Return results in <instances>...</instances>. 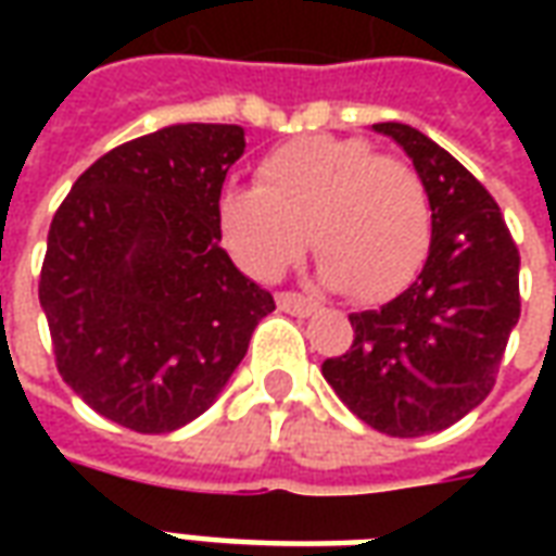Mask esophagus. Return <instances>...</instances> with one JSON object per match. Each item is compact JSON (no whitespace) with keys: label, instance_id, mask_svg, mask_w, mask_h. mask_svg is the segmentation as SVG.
<instances>
[{"label":"esophagus","instance_id":"1","mask_svg":"<svg viewBox=\"0 0 556 556\" xmlns=\"http://www.w3.org/2000/svg\"><path fill=\"white\" fill-rule=\"evenodd\" d=\"M277 306L289 315H313L318 309V303L313 298H303L298 291H279Z\"/></svg>","mask_w":556,"mask_h":556}]
</instances>
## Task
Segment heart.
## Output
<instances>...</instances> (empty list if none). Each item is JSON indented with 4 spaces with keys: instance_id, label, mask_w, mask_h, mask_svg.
Segmentation results:
<instances>
[{
    "instance_id": "heart-1",
    "label": "heart",
    "mask_w": 556,
    "mask_h": 556,
    "mask_svg": "<svg viewBox=\"0 0 556 556\" xmlns=\"http://www.w3.org/2000/svg\"><path fill=\"white\" fill-rule=\"evenodd\" d=\"M258 187H226L217 223L231 258L274 279L303 253L321 277L361 301H387L417 277L431 250V202L419 172L357 137H303L274 148Z\"/></svg>"
}]
</instances>
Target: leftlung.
I'll list each match as a JSON object with an SVG mask.
<instances>
[{
	"label": "left lung",
	"mask_w": 556,
	"mask_h": 556,
	"mask_svg": "<svg viewBox=\"0 0 556 556\" xmlns=\"http://www.w3.org/2000/svg\"><path fill=\"white\" fill-rule=\"evenodd\" d=\"M372 127L405 148L426 184L431 250L410 289L349 315L354 339L321 375L366 426L419 438L491 393L521 315V258L494 195L450 151L410 125Z\"/></svg>",
	"instance_id": "left-lung-1"
}]
</instances>
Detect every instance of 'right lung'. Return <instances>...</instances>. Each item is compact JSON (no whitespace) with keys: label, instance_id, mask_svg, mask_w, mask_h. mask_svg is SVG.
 Wrapping results in <instances>:
<instances>
[{"label":"right lung","instance_id":"obj_1","mask_svg":"<svg viewBox=\"0 0 556 556\" xmlns=\"http://www.w3.org/2000/svg\"><path fill=\"white\" fill-rule=\"evenodd\" d=\"M243 127L172 125L106 151L55 211L41 265L55 369L139 434L195 419L274 313L219 247L217 199Z\"/></svg>","mask_w":556,"mask_h":556}]
</instances>
